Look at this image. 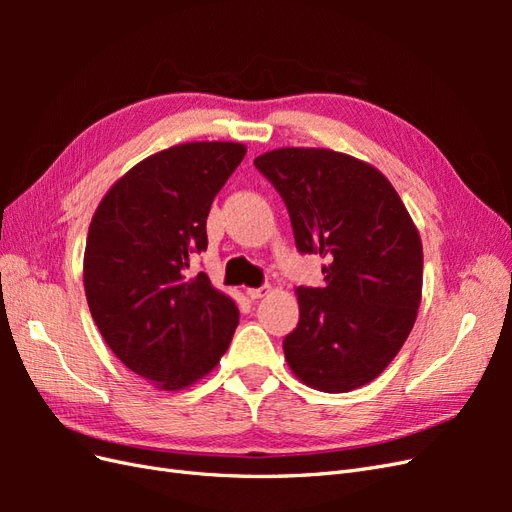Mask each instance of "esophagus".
<instances>
[{"label":"esophagus","instance_id":"34e87169","mask_svg":"<svg viewBox=\"0 0 512 512\" xmlns=\"http://www.w3.org/2000/svg\"><path fill=\"white\" fill-rule=\"evenodd\" d=\"M269 292H271V286H260V288H247V290H245V294H247V297H250L252 301L267 297Z\"/></svg>","mask_w":512,"mask_h":512}]
</instances>
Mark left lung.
<instances>
[{
	"mask_svg": "<svg viewBox=\"0 0 512 512\" xmlns=\"http://www.w3.org/2000/svg\"><path fill=\"white\" fill-rule=\"evenodd\" d=\"M254 164L282 194L299 252L327 258L324 288H297L288 367L316 391L359 389L382 374L414 327L421 235L391 181L348 153L282 147Z\"/></svg>",
	"mask_w": 512,
	"mask_h": 512,
	"instance_id": "1",
	"label": "left lung"
}]
</instances>
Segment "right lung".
Instances as JSON below:
<instances>
[{
  "instance_id": "1",
  "label": "right lung",
  "mask_w": 512,
  "mask_h": 512,
  "mask_svg": "<svg viewBox=\"0 0 512 512\" xmlns=\"http://www.w3.org/2000/svg\"><path fill=\"white\" fill-rule=\"evenodd\" d=\"M247 147L194 141L153 153L119 177L91 218L83 282L89 312L117 359L160 391L192 386L220 363L239 309L205 273L215 194Z\"/></svg>"
}]
</instances>
